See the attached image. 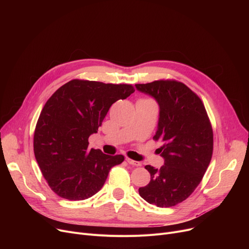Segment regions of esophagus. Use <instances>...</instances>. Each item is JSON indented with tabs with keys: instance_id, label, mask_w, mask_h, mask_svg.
<instances>
[{
	"instance_id": "obj_1",
	"label": "esophagus",
	"mask_w": 249,
	"mask_h": 249,
	"mask_svg": "<svg viewBox=\"0 0 249 249\" xmlns=\"http://www.w3.org/2000/svg\"><path fill=\"white\" fill-rule=\"evenodd\" d=\"M126 160H127V162H128L129 164H132V165H134V166H140V165H141V163H140L139 161H135V160H131V159H129V158H127Z\"/></svg>"
}]
</instances>
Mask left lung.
Segmentation results:
<instances>
[{
    "label": "left lung",
    "instance_id": "obj_1",
    "mask_svg": "<svg viewBox=\"0 0 249 249\" xmlns=\"http://www.w3.org/2000/svg\"><path fill=\"white\" fill-rule=\"evenodd\" d=\"M160 105L159 128L153 140L160 141L159 153L164 165H145L150 181L139 188L149 204L174 207L188 199L201 182L213 154V129L199 96L176 80L136 84Z\"/></svg>",
    "mask_w": 249,
    "mask_h": 249
}]
</instances>
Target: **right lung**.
Returning <instances> with one entry per match:
<instances>
[{"label": "right lung", "instance_id": "right-lung-1", "mask_svg": "<svg viewBox=\"0 0 249 249\" xmlns=\"http://www.w3.org/2000/svg\"><path fill=\"white\" fill-rule=\"evenodd\" d=\"M132 85L74 80L56 89L36 123L33 148L50 189L60 198L82 201L98 193L111 167L124 161L121 154L89 148L110 107L134 93Z\"/></svg>", "mask_w": 249, "mask_h": 249}]
</instances>
